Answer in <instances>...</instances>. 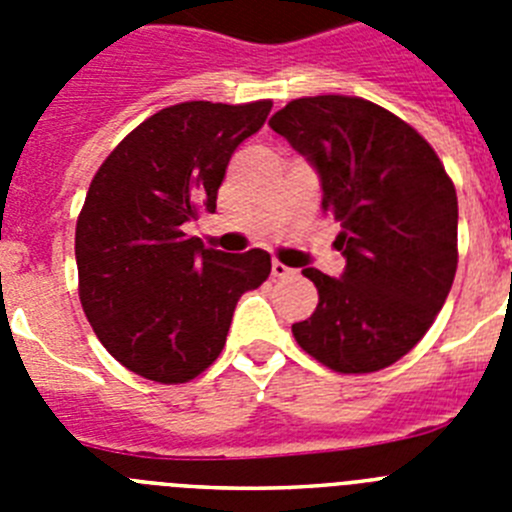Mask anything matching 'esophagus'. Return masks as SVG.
Returning a JSON list of instances; mask_svg holds the SVG:
<instances>
[{
	"label": "esophagus",
	"mask_w": 512,
	"mask_h": 512,
	"mask_svg": "<svg viewBox=\"0 0 512 512\" xmlns=\"http://www.w3.org/2000/svg\"><path fill=\"white\" fill-rule=\"evenodd\" d=\"M271 277H277V279L295 277V269H289V266H284L282 261H271Z\"/></svg>",
	"instance_id": "obj_1"
}]
</instances>
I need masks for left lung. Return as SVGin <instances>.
<instances>
[{"mask_svg": "<svg viewBox=\"0 0 512 512\" xmlns=\"http://www.w3.org/2000/svg\"><path fill=\"white\" fill-rule=\"evenodd\" d=\"M269 125L318 171L346 259L341 277L302 271L320 300L292 333L333 372H379L425 336L449 297L454 184L418 130L361 97L295 99Z\"/></svg>", "mask_w": 512, "mask_h": 512, "instance_id": "8db88e82", "label": "left lung"}]
</instances>
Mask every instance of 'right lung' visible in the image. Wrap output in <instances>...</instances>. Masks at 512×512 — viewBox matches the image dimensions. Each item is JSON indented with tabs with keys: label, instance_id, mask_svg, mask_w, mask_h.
Here are the masks:
<instances>
[{
	"label": "right lung",
	"instance_id": "add662e5",
	"mask_svg": "<svg viewBox=\"0 0 512 512\" xmlns=\"http://www.w3.org/2000/svg\"><path fill=\"white\" fill-rule=\"evenodd\" d=\"M269 112V99L174 104L140 122L94 174L76 220L79 300L130 372L161 384L205 372L243 292L269 277L261 248L223 253L184 233L215 212L230 156Z\"/></svg>",
	"mask_w": 512,
	"mask_h": 512
}]
</instances>
